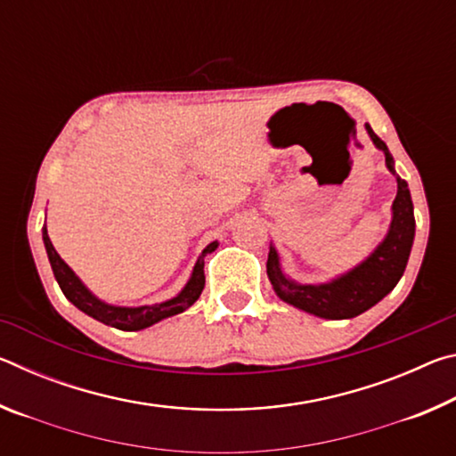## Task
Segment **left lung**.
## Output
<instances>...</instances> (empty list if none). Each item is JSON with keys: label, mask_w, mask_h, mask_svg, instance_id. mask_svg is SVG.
Masks as SVG:
<instances>
[{"label": "left lung", "mask_w": 456, "mask_h": 456, "mask_svg": "<svg viewBox=\"0 0 456 456\" xmlns=\"http://www.w3.org/2000/svg\"><path fill=\"white\" fill-rule=\"evenodd\" d=\"M366 133L376 149L384 152L386 168L398 184L396 199L390 209L392 217L388 231L382 241L370 251V256L348 272L331 277L328 281L299 283L283 272L280 253L273 243H269L267 277L272 281L275 296L281 302L323 320L356 318L388 296L404 273L414 243L416 223L408 183L398 176L388 146L374 134L370 125H366Z\"/></svg>", "instance_id": "obj_1"}]
</instances>
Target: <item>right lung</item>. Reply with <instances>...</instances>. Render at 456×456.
Instances as JSON below:
<instances>
[{"instance_id":"1","label":"right lung","mask_w":456,"mask_h":456,"mask_svg":"<svg viewBox=\"0 0 456 456\" xmlns=\"http://www.w3.org/2000/svg\"><path fill=\"white\" fill-rule=\"evenodd\" d=\"M42 239L45 253H48L53 277H56L60 289L66 296L68 302H72L80 312L90 315V318L122 331H138L151 328L152 323H159L167 318H173L176 314L187 312L189 307L197 302L200 291L205 288L203 267L207 253H213L219 247V241H211L203 251H200V256L195 261V267H192L191 272V277L175 297L151 305H114L104 302V299H100L96 293H92L88 289V285L74 273V269L60 257V253L53 249V245L50 241L45 223L42 227Z\"/></svg>"}]
</instances>
